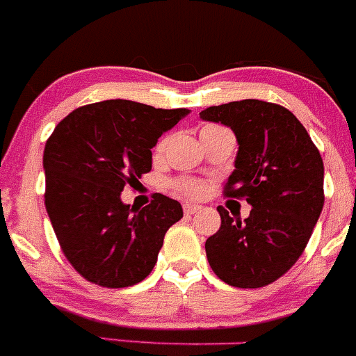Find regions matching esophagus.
Returning <instances> with one entry per match:
<instances>
[{
  "mask_svg": "<svg viewBox=\"0 0 356 356\" xmlns=\"http://www.w3.org/2000/svg\"><path fill=\"white\" fill-rule=\"evenodd\" d=\"M200 209H202V207H200V205H193V203H184V205H182V210H184L186 216H191V213L198 212Z\"/></svg>",
  "mask_w": 356,
  "mask_h": 356,
  "instance_id": "34e87169",
  "label": "esophagus"
}]
</instances>
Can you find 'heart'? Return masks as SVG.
<instances>
[{
  "mask_svg": "<svg viewBox=\"0 0 356 356\" xmlns=\"http://www.w3.org/2000/svg\"><path fill=\"white\" fill-rule=\"evenodd\" d=\"M207 129H216V127H205L203 130H207ZM165 143H167L165 139L160 140L156 146V149L158 151L163 149ZM175 189H177L179 193H182V195L196 198V196H202L203 193H205V184H203L202 181H198V179H179V181H175Z\"/></svg>",
  "mask_w": 356,
  "mask_h": 356,
  "instance_id": "obj_1",
  "label": "heart"
}]
</instances>
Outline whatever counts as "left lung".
Returning a JSON list of instances; mask_svg holds the SVG:
<instances>
[{"mask_svg": "<svg viewBox=\"0 0 356 356\" xmlns=\"http://www.w3.org/2000/svg\"><path fill=\"white\" fill-rule=\"evenodd\" d=\"M238 140L224 196L250 203L245 220L224 207L205 241L209 264L227 285L259 289L278 280L308 245L323 209V161L302 123L284 106L245 99L200 113Z\"/></svg>", "mask_w": 356, "mask_h": 356, "instance_id": "left-lung-1", "label": "left lung"}]
</instances>
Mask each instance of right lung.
Masks as SVG:
<instances>
[{
    "mask_svg": "<svg viewBox=\"0 0 356 356\" xmlns=\"http://www.w3.org/2000/svg\"><path fill=\"white\" fill-rule=\"evenodd\" d=\"M188 113L102 101L69 113L48 137L44 207L65 259L85 280L122 289L153 271L182 207L154 193L149 205L134 209L122 191L151 170V149Z\"/></svg>",
    "mask_w": 356,
    "mask_h": 356,
    "instance_id": "add662e5",
    "label": "right lung"
}]
</instances>
